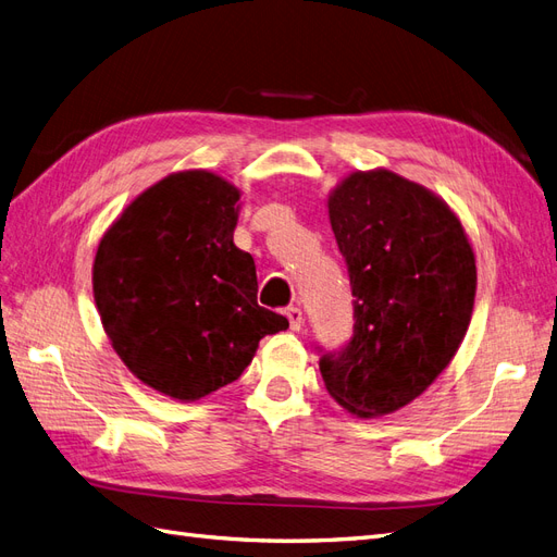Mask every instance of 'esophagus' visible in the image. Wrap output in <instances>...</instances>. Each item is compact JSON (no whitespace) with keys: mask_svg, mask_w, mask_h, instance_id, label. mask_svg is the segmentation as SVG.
<instances>
[{"mask_svg":"<svg viewBox=\"0 0 557 557\" xmlns=\"http://www.w3.org/2000/svg\"><path fill=\"white\" fill-rule=\"evenodd\" d=\"M285 315H288V320H290V330H301V325H305V313H301V309H297V307H288L285 309Z\"/></svg>","mask_w":557,"mask_h":557,"instance_id":"34e87169","label":"esophagus"}]
</instances>
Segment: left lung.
I'll list each match as a JSON object with an SVG mask.
<instances>
[{"label": "left lung", "mask_w": 557, "mask_h": 557, "mask_svg": "<svg viewBox=\"0 0 557 557\" xmlns=\"http://www.w3.org/2000/svg\"><path fill=\"white\" fill-rule=\"evenodd\" d=\"M327 213L348 264L356 334L320 358V374L344 411L381 418L423 395L458 352L476 256L440 195L383 166L344 176Z\"/></svg>", "instance_id": "obj_1"}]
</instances>
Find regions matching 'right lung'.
Wrapping results in <instances>:
<instances>
[{
	"mask_svg": "<svg viewBox=\"0 0 557 557\" xmlns=\"http://www.w3.org/2000/svg\"><path fill=\"white\" fill-rule=\"evenodd\" d=\"M242 190L209 170L160 178L99 239L92 293L117 358L153 391L197 401L237 381L288 318L258 305L234 246Z\"/></svg>",
	"mask_w": 557,
	"mask_h": 557,
	"instance_id": "right-lung-1",
	"label": "right lung"
}]
</instances>
